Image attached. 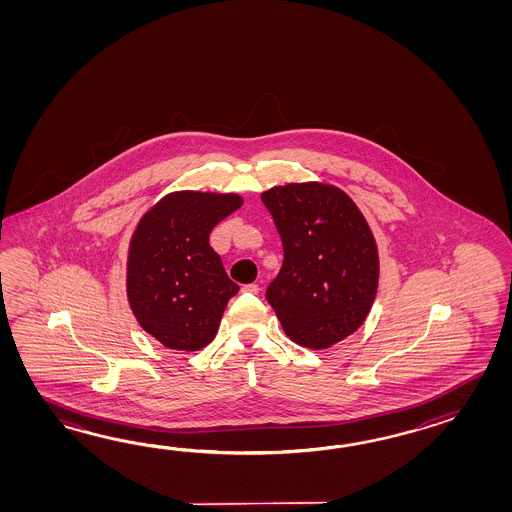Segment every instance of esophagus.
<instances>
[{"instance_id":"obj_1","label":"esophagus","mask_w":512,"mask_h":512,"mask_svg":"<svg viewBox=\"0 0 512 512\" xmlns=\"http://www.w3.org/2000/svg\"><path fill=\"white\" fill-rule=\"evenodd\" d=\"M241 291H243V293L258 294L260 293V287H258L256 283H249V285H243Z\"/></svg>"}]
</instances>
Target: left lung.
<instances>
[{"label":"left lung","mask_w":512,"mask_h":512,"mask_svg":"<svg viewBox=\"0 0 512 512\" xmlns=\"http://www.w3.org/2000/svg\"><path fill=\"white\" fill-rule=\"evenodd\" d=\"M280 232L283 263L267 302L285 335L327 349L355 333L379 287V251L353 199L326 183H289L261 194Z\"/></svg>","instance_id":"left-lung-1"}]
</instances>
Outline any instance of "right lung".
<instances>
[{
  "label": "right lung",
  "instance_id": "right-lung-1",
  "mask_svg": "<svg viewBox=\"0 0 512 512\" xmlns=\"http://www.w3.org/2000/svg\"><path fill=\"white\" fill-rule=\"evenodd\" d=\"M241 205L238 194L172 192L133 232L128 302L142 329L164 348L199 351L216 337L223 311L240 287L227 276L208 236Z\"/></svg>",
  "mask_w": 512,
  "mask_h": 512
}]
</instances>
